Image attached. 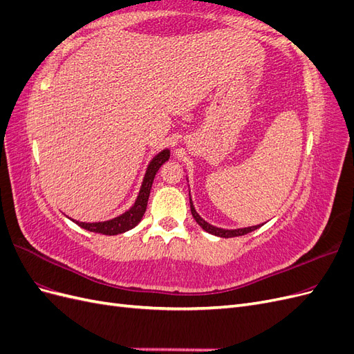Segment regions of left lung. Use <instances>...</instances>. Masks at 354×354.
Here are the masks:
<instances>
[{
  "label": "left lung",
  "instance_id": "obj_1",
  "mask_svg": "<svg viewBox=\"0 0 354 354\" xmlns=\"http://www.w3.org/2000/svg\"><path fill=\"white\" fill-rule=\"evenodd\" d=\"M187 180V178H186ZM189 201H190V211H192V216H194V218L196 220V223L199 224V226L205 230V232H208V233H211V234H214V236H220V238H234V236H242V234H246V233H250V232H254V230H257L259 227H261L263 224H255V226H248V227H238V229H223V227H217V226H212V224H209L208 221H205L203 220L199 214H198V211L195 209V205H194V202H192V198H190V190H189Z\"/></svg>",
  "mask_w": 354,
  "mask_h": 354
}]
</instances>
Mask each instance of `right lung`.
<instances>
[{
	"mask_svg": "<svg viewBox=\"0 0 354 354\" xmlns=\"http://www.w3.org/2000/svg\"><path fill=\"white\" fill-rule=\"evenodd\" d=\"M169 153H171L169 149L165 147L151 159V162L147 164V168L145 171V176H143V180H142L140 190H138V195H137L133 205L128 208L125 212L120 214V216H116L111 220L94 221V223L73 220L71 217H68V218L72 220L73 223H77L78 226H81L85 230L108 234V236H113V234H120V233L131 230L133 227L137 226L138 223H140V220L145 216V211H146V207H147V199H149V194H151L153 178L158 173V169L160 168V165L167 162V160L169 159Z\"/></svg>",
	"mask_w": 354,
	"mask_h": 354,
	"instance_id": "right-lung-1",
	"label": "right lung"
}]
</instances>
